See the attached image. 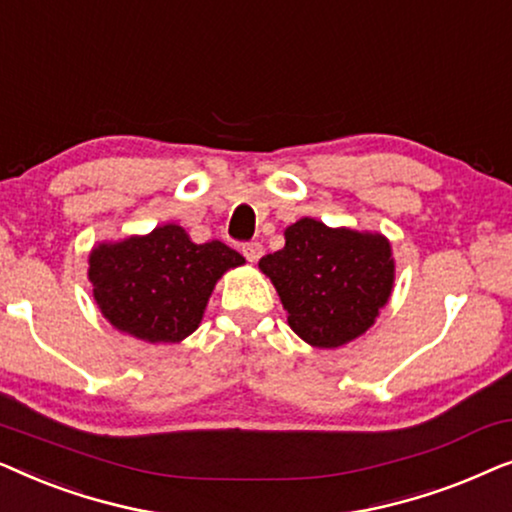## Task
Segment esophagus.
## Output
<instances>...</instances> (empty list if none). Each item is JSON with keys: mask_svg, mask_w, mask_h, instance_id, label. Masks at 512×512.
Masks as SVG:
<instances>
[{"mask_svg": "<svg viewBox=\"0 0 512 512\" xmlns=\"http://www.w3.org/2000/svg\"><path fill=\"white\" fill-rule=\"evenodd\" d=\"M242 254H244V258H247L249 263H256L258 258H261V254H263V244L261 242H247L242 247Z\"/></svg>", "mask_w": 512, "mask_h": 512, "instance_id": "34e87169", "label": "esophagus"}]
</instances>
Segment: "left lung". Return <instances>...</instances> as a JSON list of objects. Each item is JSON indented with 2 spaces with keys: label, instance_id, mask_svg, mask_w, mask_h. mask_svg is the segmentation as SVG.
Listing matches in <instances>:
<instances>
[{
  "label": "left lung",
  "instance_id": "left-lung-1",
  "mask_svg": "<svg viewBox=\"0 0 512 512\" xmlns=\"http://www.w3.org/2000/svg\"><path fill=\"white\" fill-rule=\"evenodd\" d=\"M284 240V249L263 256L258 268L277 289L293 333L319 349L366 333L394 291L387 237L305 216L284 230Z\"/></svg>",
  "mask_w": 512,
  "mask_h": 512
}]
</instances>
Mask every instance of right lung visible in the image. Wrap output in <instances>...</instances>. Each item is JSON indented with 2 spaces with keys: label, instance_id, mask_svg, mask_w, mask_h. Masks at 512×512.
<instances>
[{
  "label": "right lung",
  "instance_id": "obj_1",
  "mask_svg": "<svg viewBox=\"0 0 512 512\" xmlns=\"http://www.w3.org/2000/svg\"><path fill=\"white\" fill-rule=\"evenodd\" d=\"M244 258L219 240L195 244L177 223L97 242L88 279L102 317L144 342H181L200 326L223 272Z\"/></svg>",
  "mask_w": 512,
  "mask_h": 512
}]
</instances>
